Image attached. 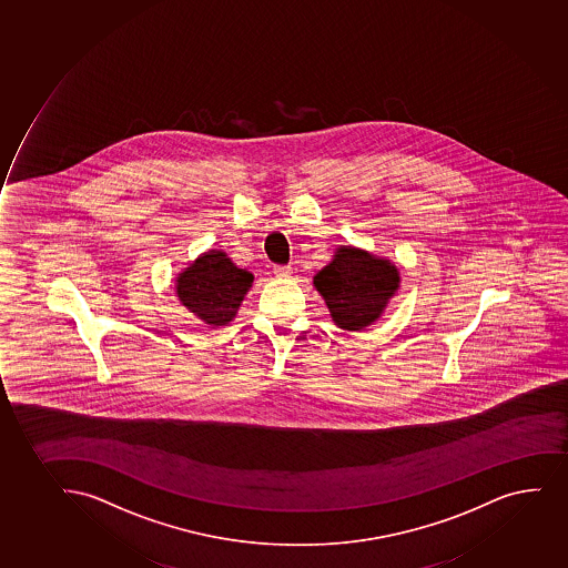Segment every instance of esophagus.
<instances>
[{
	"label": "esophagus",
	"mask_w": 568,
	"mask_h": 568,
	"mask_svg": "<svg viewBox=\"0 0 568 568\" xmlns=\"http://www.w3.org/2000/svg\"><path fill=\"white\" fill-rule=\"evenodd\" d=\"M274 274L276 276H281V278H286V276H290L292 274V267L290 265H274Z\"/></svg>",
	"instance_id": "obj_1"
}]
</instances>
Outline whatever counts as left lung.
<instances>
[{"instance_id": "obj_1", "label": "left lung", "mask_w": 568, "mask_h": 568, "mask_svg": "<svg viewBox=\"0 0 568 568\" xmlns=\"http://www.w3.org/2000/svg\"><path fill=\"white\" fill-rule=\"evenodd\" d=\"M398 268L362 250H337L335 260L314 276L337 326L359 332L381 316L398 290Z\"/></svg>"}]
</instances>
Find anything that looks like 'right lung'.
Here are the masks:
<instances>
[{
	"label": "right lung",
	"mask_w": 568,
	"mask_h": 568,
	"mask_svg": "<svg viewBox=\"0 0 568 568\" xmlns=\"http://www.w3.org/2000/svg\"><path fill=\"white\" fill-rule=\"evenodd\" d=\"M254 274L236 267L223 252L210 250L178 278V297L210 326H225L235 318Z\"/></svg>",
	"instance_id": "1"
}]
</instances>
